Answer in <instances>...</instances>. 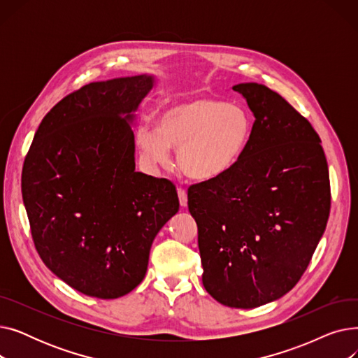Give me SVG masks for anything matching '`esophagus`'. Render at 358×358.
<instances>
[{
  "mask_svg": "<svg viewBox=\"0 0 358 358\" xmlns=\"http://www.w3.org/2000/svg\"><path fill=\"white\" fill-rule=\"evenodd\" d=\"M177 192H178L180 204L182 206V208H185V206H187V192H185V189H182V187H178Z\"/></svg>",
  "mask_w": 358,
  "mask_h": 358,
  "instance_id": "34e87169",
  "label": "esophagus"
}]
</instances>
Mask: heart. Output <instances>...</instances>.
Wrapping results in <instances>:
<instances>
[{"label": "heart", "mask_w": 358, "mask_h": 358, "mask_svg": "<svg viewBox=\"0 0 358 358\" xmlns=\"http://www.w3.org/2000/svg\"><path fill=\"white\" fill-rule=\"evenodd\" d=\"M159 129L139 126L136 142L150 166L168 168L173 148L178 149L182 171L200 181L227 174L245 154L254 123L250 113L216 99L197 97L166 107L159 115Z\"/></svg>", "instance_id": "1"}]
</instances>
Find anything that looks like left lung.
<instances>
[{
    "mask_svg": "<svg viewBox=\"0 0 358 358\" xmlns=\"http://www.w3.org/2000/svg\"><path fill=\"white\" fill-rule=\"evenodd\" d=\"M254 113L245 154L219 178L189 187L203 286L222 305L252 309L290 292L331 210L328 164L312 124L268 87H232Z\"/></svg>",
    "mask_w": 358,
    "mask_h": 358,
    "instance_id": "8db88e82",
    "label": "left lung"
}]
</instances>
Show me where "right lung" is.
<instances>
[{"label":"right lung","mask_w":358,"mask_h":358,"mask_svg":"<svg viewBox=\"0 0 358 358\" xmlns=\"http://www.w3.org/2000/svg\"><path fill=\"white\" fill-rule=\"evenodd\" d=\"M152 75L91 83L43 117L24 159L22 194L46 267L99 299L134 290L150 245L180 208L176 185L135 171L130 123Z\"/></svg>","instance_id":"add662e5"}]
</instances>
